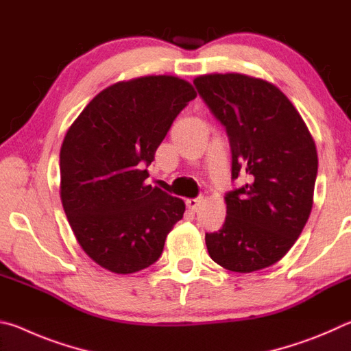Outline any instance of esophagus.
Segmentation results:
<instances>
[{"mask_svg":"<svg viewBox=\"0 0 351 351\" xmlns=\"http://www.w3.org/2000/svg\"><path fill=\"white\" fill-rule=\"evenodd\" d=\"M203 203V198H189L186 199V206L189 207L192 212H197L198 207Z\"/></svg>","mask_w":351,"mask_h":351,"instance_id":"34e87169","label":"esophagus"}]
</instances>
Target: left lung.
<instances>
[{
    "label": "left lung",
    "instance_id": "8db88e82",
    "mask_svg": "<svg viewBox=\"0 0 351 351\" xmlns=\"http://www.w3.org/2000/svg\"><path fill=\"white\" fill-rule=\"evenodd\" d=\"M193 85L228 134L232 181H246L226 193L228 217L206 232L207 251L234 272L268 268L293 247L311 213L316 145L299 111L268 82L209 74Z\"/></svg>",
    "mask_w": 351,
    "mask_h": 351
}]
</instances>
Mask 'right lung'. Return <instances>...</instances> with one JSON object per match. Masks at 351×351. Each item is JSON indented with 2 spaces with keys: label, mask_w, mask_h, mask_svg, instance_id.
I'll use <instances>...</instances> for the list:
<instances>
[{
  "label": "right lung",
  "mask_w": 351,
  "mask_h": 351,
  "mask_svg": "<svg viewBox=\"0 0 351 351\" xmlns=\"http://www.w3.org/2000/svg\"><path fill=\"white\" fill-rule=\"evenodd\" d=\"M197 91L171 75L119 82L99 93L68 130L60 150V197L77 241L102 268L145 269L186 204L147 186V167Z\"/></svg>",
  "instance_id": "obj_1"
}]
</instances>
